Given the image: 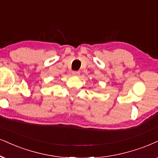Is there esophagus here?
<instances>
[{"label":"esophagus","mask_w":158,"mask_h":158,"mask_svg":"<svg viewBox=\"0 0 158 158\" xmlns=\"http://www.w3.org/2000/svg\"><path fill=\"white\" fill-rule=\"evenodd\" d=\"M72 74H73V76H74V77H79V74H80V72L78 71H73Z\"/></svg>","instance_id":"34e87169"}]
</instances>
